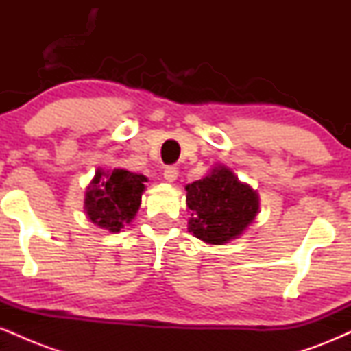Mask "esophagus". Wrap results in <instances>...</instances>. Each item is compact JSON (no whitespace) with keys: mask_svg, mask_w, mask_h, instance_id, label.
I'll return each instance as SVG.
<instances>
[{"mask_svg":"<svg viewBox=\"0 0 351 351\" xmlns=\"http://www.w3.org/2000/svg\"><path fill=\"white\" fill-rule=\"evenodd\" d=\"M163 178L165 181H168V183H175L176 178H178V168L168 167L167 170L163 171Z\"/></svg>","mask_w":351,"mask_h":351,"instance_id":"34e87169","label":"esophagus"}]
</instances>
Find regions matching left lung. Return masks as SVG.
Wrapping results in <instances>:
<instances>
[{
	"label": "left lung",
	"mask_w": 351,
	"mask_h": 351,
	"mask_svg": "<svg viewBox=\"0 0 351 351\" xmlns=\"http://www.w3.org/2000/svg\"><path fill=\"white\" fill-rule=\"evenodd\" d=\"M186 189L191 213L189 232L206 244L223 245L239 237L259 213V195L243 183L231 168L213 167L206 176L193 181Z\"/></svg>",
	"instance_id": "obj_1"
}]
</instances>
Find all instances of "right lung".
<instances>
[{"label": "right lung", "instance_id": "1", "mask_svg": "<svg viewBox=\"0 0 351 351\" xmlns=\"http://www.w3.org/2000/svg\"><path fill=\"white\" fill-rule=\"evenodd\" d=\"M145 181L147 176L123 168L107 171L99 168L88 183L84 199L87 217L95 226L108 232H119L138 213Z\"/></svg>", "mask_w": 351, "mask_h": 351}]
</instances>
